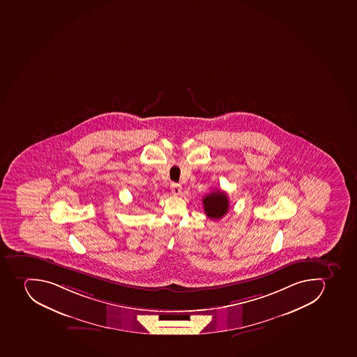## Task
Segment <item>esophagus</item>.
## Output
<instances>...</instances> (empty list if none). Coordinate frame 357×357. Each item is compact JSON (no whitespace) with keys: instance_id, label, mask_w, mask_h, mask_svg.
Here are the masks:
<instances>
[{"instance_id":"obj_1","label":"esophagus","mask_w":357,"mask_h":357,"mask_svg":"<svg viewBox=\"0 0 357 357\" xmlns=\"http://www.w3.org/2000/svg\"><path fill=\"white\" fill-rule=\"evenodd\" d=\"M172 193L174 195H178L182 190V186L178 183H172L171 184Z\"/></svg>"}]
</instances>
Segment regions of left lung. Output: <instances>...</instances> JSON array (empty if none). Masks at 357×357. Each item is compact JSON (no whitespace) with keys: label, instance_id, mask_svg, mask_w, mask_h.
<instances>
[{"label":"left lung","instance_id":"obj_1","mask_svg":"<svg viewBox=\"0 0 357 357\" xmlns=\"http://www.w3.org/2000/svg\"><path fill=\"white\" fill-rule=\"evenodd\" d=\"M204 213L210 219H220L229 209V200L224 191H213L202 199Z\"/></svg>","mask_w":357,"mask_h":357}]
</instances>
